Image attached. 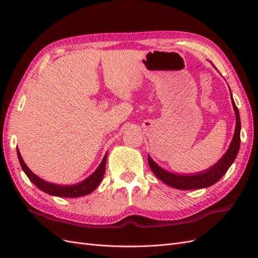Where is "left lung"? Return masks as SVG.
<instances>
[{
    "mask_svg": "<svg viewBox=\"0 0 258 258\" xmlns=\"http://www.w3.org/2000/svg\"><path fill=\"white\" fill-rule=\"evenodd\" d=\"M230 98H231L233 110H235V114H236V129H235V134H233L228 150L223 155V157L211 168L205 171H201V172H198L196 174L195 173L194 174H179V173L177 174V173L169 172V171H167L166 169L158 166L157 163L151 158V156L148 155V165H150V168L152 169L153 173L157 176L160 181H162L170 187H173V188H176V189H184V190L200 189V188H206V187H209V186H212L213 184L220 181L221 177L227 172V170L232 165V162L235 161L239 152L240 130H241L239 110L236 106L235 101H233L231 91H230Z\"/></svg>",
    "mask_w": 258,
    "mask_h": 258,
    "instance_id": "1",
    "label": "left lung"
}]
</instances>
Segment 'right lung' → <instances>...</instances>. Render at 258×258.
<instances>
[{
  "label": "right lung",
  "instance_id": "right-lung-1",
  "mask_svg": "<svg viewBox=\"0 0 258 258\" xmlns=\"http://www.w3.org/2000/svg\"><path fill=\"white\" fill-rule=\"evenodd\" d=\"M17 155H18V159L23 172L27 174L30 181L32 182L38 189H41L42 191L48 195H51V196L67 197V198H77V197L86 196V195H89L90 192L95 190L103 178V175L105 172L106 157H107V153H106L95 172L90 174L87 178H85L84 181L74 185H60V184L46 182L40 176L34 174L32 171L28 168L26 162L23 161L18 147H17Z\"/></svg>",
  "mask_w": 258,
  "mask_h": 258
}]
</instances>
